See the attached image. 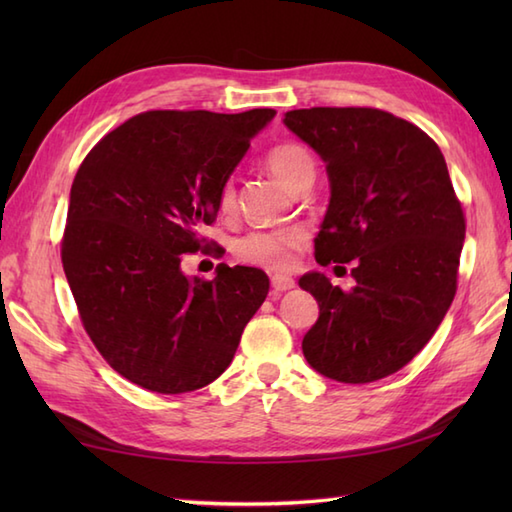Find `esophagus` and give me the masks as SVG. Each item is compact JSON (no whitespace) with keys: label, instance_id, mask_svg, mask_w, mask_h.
<instances>
[{"label":"esophagus","instance_id":"esophagus-1","mask_svg":"<svg viewBox=\"0 0 512 512\" xmlns=\"http://www.w3.org/2000/svg\"><path fill=\"white\" fill-rule=\"evenodd\" d=\"M270 284H273V290H275V292H286V290L295 288V279H292L290 275L277 273V275L270 277Z\"/></svg>","mask_w":512,"mask_h":512}]
</instances>
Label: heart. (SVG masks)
Segmentation results:
<instances>
[{"instance_id":"1","label":"heart","mask_w":512,"mask_h":512,"mask_svg":"<svg viewBox=\"0 0 512 512\" xmlns=\"http://www.w3.org/2000/svg\"><path fill=\"white\" fill-rule=\"evenodd\" d=\"M266 167L290 191L301 180L317 173L310 151L297 143H284L270 149V154L266 156ZM217 211L222 215L235 211V189L231 182L222 184L220 193H217ZM303 244H306V231L299 226H288L277 228V231L246 233L244 237L237 239L233 250L246 264L266 270H288L295 264L297 253Z\"/></svg>"}]
</instances>
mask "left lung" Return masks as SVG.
<instances>
[{"label":"left lung","mask_w":512,"mask_h":512,"mask_svg":"<svg viewBox=\"0 0 512 512\" xmlns=\"http://www.w3.org/2000/svg\"><path fill=\"white\" fill-rule=\"evenodd\" d=\"M284 125L328 171L314 257L354 259L356 281L341 290L323 273L299 279L319 303L303 356L339 383H372L429 343L455 297L466 224L447 162L420 127L372 107L292 110Z\"/></svg>","instance_id":"left-lung-1"}]
</instances>
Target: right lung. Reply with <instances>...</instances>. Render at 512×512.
<instances>
[{"label": "right lung", "instance_id": "right-lung-1", "mask_svg": "<svg viewBox=\"0 0 512 512\" xmlns=\"http://www.w3.org/2000/svg\"><path fill=\"white\" fill-rule=\"evenodd\" d=\"M275 110L145 112L76 171L61 259L85 332L118 374L156 394L213 383L231 365L270 281L220 264L187 277L217 193Z\"/></svg>", "mask_w": 512, "mask_h": 512}]
</instances>
